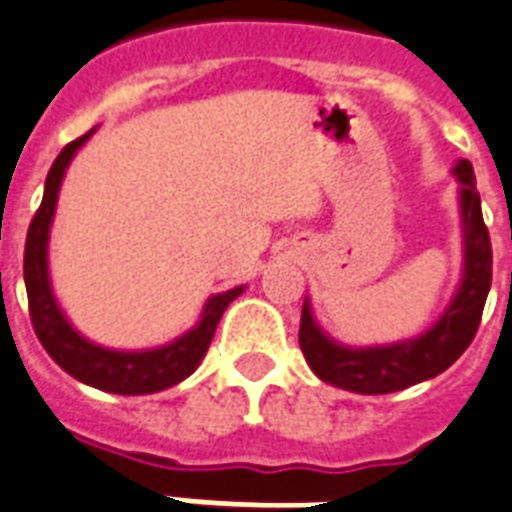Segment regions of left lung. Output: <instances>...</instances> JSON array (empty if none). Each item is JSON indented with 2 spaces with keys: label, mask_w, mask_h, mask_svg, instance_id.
<instances>
[{
  "label": "left lung",
  "mask_w": 512,
  "mask_h": 512,
  "mask_svg": "<svg viewBox=\"0 0 512 512\" xmlns=\"http://www.w3.org/2000/svg\"><path fill=\"white\" fill-rule=\"evenodd\" d=\"M454 174L462 182L464 220V276L454 303L438 325L416 341L376 349H346L333 343L319 330L308 303H303L298 341L303 357L322 381L357 395H389L435 378L473 343L491 287V239L470 161H459Z\"/></svg>",
  "instance_id": "8db88e82"
}]
</instances>
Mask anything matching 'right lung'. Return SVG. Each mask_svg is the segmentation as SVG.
Masks as SVG:
<instances>
[{"mask_svg": "<svg viewBox=\"0 0 512 512\" xmlns=\"http://www.w3.org/2000/svg\"><path fill=\"white\" fill-rule=\"evenodd\" d=\"M88 131L80 139H74L61 150L45 179V195L39 204L37 214L29 225L26 233V249H23V282H26V295H29V317L34 325L39 343L45 346L50 357L61 365V368L83 381L88 386H96L101 392H115V395H152L169 386L179 384L182 378L193 373L201 360L206 357V349L214 338L217 322H220L222 311L228 308L233 298H239L244 287L214 295L206 303L201 322L177 338L169 346L152 351H112L101 349L96 343L85 341L83 335L74 333L58 308L53 290H50L48 279V233L50 220L56 212V198L64 171L74 152L80 150V144L91 136Z\"/></svg>", "mask_w": 512, "mask_h": 512, "instance_id": "1", "label": "right lung"}]
</instances>
